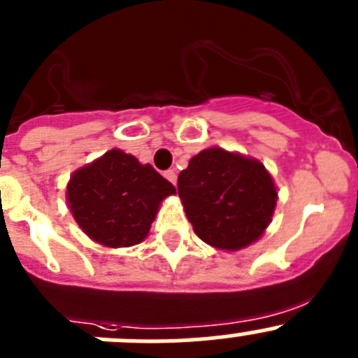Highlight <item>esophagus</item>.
<instances>
[{
    "instance_id": "obj_1",
    "label": "esophagus",
    "mask_w": 358,
    "mask_h": 358,
    "mask_svg": "<svg viewBox=\"0 0 358 358\" xmlns=\"http://www.w3.org/2000/svg\"><path fill=\"white\" fill-rule=\"evenodd\" d=\"M164 176H166V180H169V182L175 185V183H176V171H175V169H168V171H164Z\"/></svg>"
}]
</instances>
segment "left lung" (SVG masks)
<instances>
[{
	"mask_svg": "<svg viewBox=\"0 0 358 358\" xmlns=\"http://www.w3.org/2000/svg\"><path fill=\"white\" fill-rule=\"evenodd\" d=\"M178 196L196 234L220 250H239L262 236L276 206L271 175L255 159L208 148L178 176Z\"/></svg>",
	"mask_w": 358,
	"mask_h": 358,
	"instance_id": "obj_1",
	"label": "left lung"
}]
</instances>
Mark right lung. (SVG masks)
Returning a JSON list of instances; mask_svg holds the SVG:
<instances>
[{"mask_svg": "<svg viewBox=\"0 0 358 358\" xmlns=\"http://www.w3.org/2000/svg\"><path fill=\"white\" fill-rule=\"evenodd\" d=\"M175 192L150 164L113 148L73 173L66 197L89 238L119 248L143 241L161 201Z\"/></svg>", "mask_w": 358, "mask_h": 358, "instance_id": "1", "label": "right lung"}]
</instances>
